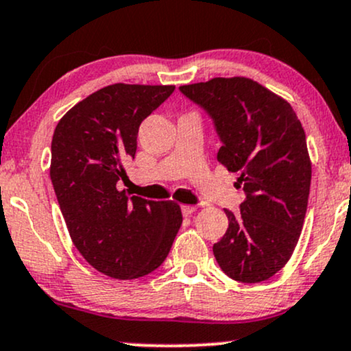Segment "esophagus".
<instances>
[{
	"label": "esophagus",
	"mask_w": 351,
	"mask_h": 351,
	"mask_svg": "<svg viewBox=\"0 0 351 351\" xmlns=\"http://www.w3.org/2000/svg\"><path fill=\"white\" fill-rule=\"evenodd\" d=\"M194 210H196V206H188V204H183V206H181V213H183V216H184V217L191 216V214L194 213Z\"/></svg>",
	"instance_id": "34e87169"
}]
</instances>
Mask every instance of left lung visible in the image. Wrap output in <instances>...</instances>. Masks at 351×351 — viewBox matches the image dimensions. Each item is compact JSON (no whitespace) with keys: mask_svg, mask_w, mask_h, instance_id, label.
I'll list each match as a JSON object with an SVG mask.
<instances>
[{"mask_svg":"<svg viewBox=\"0 0 351 351\" xmlns=\"http://www.w3.org/2000/svg\"><path fill=\"white\" fill-rule=\"evenodd\" d=\"M208 112L221 138L217 160L239 173L240 214L213 252L227 276L260 282L288 263L301 235L311 189L306 134L288 101L250 78H213L180 86Z\"/></svg>","mask_w":351,"mask_h":351,"instance_id":"left-lung-1","label":"left lung"}]
</instances>
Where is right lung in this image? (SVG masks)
I'll return each mask as SVG.
<instances>
[{
    "instance_id": "obj_1",
    "label": "right lung",
    "mask_w": 351,
    "mask_h": 351,
    "mask_svg": "<svg viewBox=\"0 0 351 351\" xmlns=\"http://www.w3.org/2000/svg\"><path fill=\"white\" fill-rule=\"evenodd\" d=\"M175 86L116 83L75 104L52 137V180L70 237L106 276L134 280L163 263L183 216L173 201L128 197L124 160L134 158L138 125Z\"/></svg>"
}]
</instances>
